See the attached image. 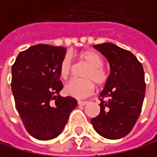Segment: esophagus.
Returning <instances> with one entry per match:
<instances>
[{
  "label": "esophagus",
  "mask_w": 157,
  "mask_h": 157,
  "mask_svg": "<svg viewBox=\"0 0 157 157\" xmlns=\"http://www.w3.org/2000/svg\"><path fill=\"white\" fill-rule=\"evenodd\" d=\"M87 101H78V105H87Z\"/></svg>",
  "instance_id": "esophagus-1"
}]
</instances>
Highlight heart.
Listing matches in <instances>:
<instances>
[{"label":"heart","mask_w":157,"mask_h":157,"mask_svg":"<svg viewBox=\"0 0 157 157\" xmlns=\"http://www.w3.org/2000/svg\"><path fill=\"white\" fill-rule=\"evenodd\" d=\"M79 59L88 64L83 72L84 78H73L64 87L65 93L71 97L82 99L91 95L95 89V83L104 84L107 79V75L102 68V59L97 52L84 51L79 53ZM72 71V61L66 56L60 63L59 73L63 78H67Z\"/></svg>","instance_id":"1"}]
</instances>
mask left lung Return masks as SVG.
<instances>
[{"label": "left lung", "instance_id": "left-lung-1", "mask_svg": "<svg viewBox=\"0 0 157 157\" xmlns=\"http://www.w3.org/2000/svg\"><path fill=\"white\" fill-rule=\"evenodd\" d=\"M93 47L107 59L110 74L99 96L101 112L91 123L101 136L120 139L130 132L141 112L146 91L143 66L132 52L115 44Z\"/></svg>", "mask_w": 157, "mask_h": 157}]
</instances>
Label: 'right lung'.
<instances>
[{
  "instance_id": "1",
  "label": "right lung",
  "mask_w": 157,
  "mask_h": 157,
  "mask_svg": "<svg viewBox=\"0 0 157 157\" xmlns=\"http://www.w3.org/2000/svg\"><path fill=\"white\" fill-rule=\"evenodd\" d=\"M64 47L39 44L18 55L11 68V89L22 122L38 140H51L62 132L78 101L61 97L60 63Z\"/></svg>"
}]
</instances>
